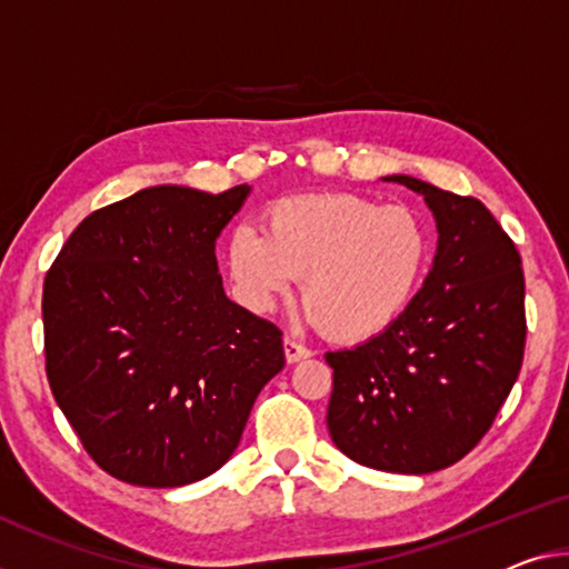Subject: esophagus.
Segmentation results:
<instances>
[{
    "mask_svg": "<svg viewBox=\"0 0 569 569\" xmlns=\"http://www.w3.org/2000/svg\"><path fill=\"white\" fill-rule=\"evenodd\" d=\"M284 358L287 363H297V361H305V358H310V351L305 348L302 343H297L292 338H284Z\"/></svg>",
    "mask_w": 569,
    "mask_h": 569,
    "instance_id": "esophagus-1",
    "label": "esophagus"
}]
</instances>
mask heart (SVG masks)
Wrapping results in <instances>:
<instances>
[{"mask_svg":"<svg viewBox=\"0 0 569 569\" xmlns=\"http://www.w3.org/2000/svg\"><path fill=\"white\" fill-rule=\"evenodd\" d=\"M267 233L236 226L226 267L241 302L267 312L295 277L308 318L330 340L366 343L412 308L432 261L425 218L358 196H295L267 208Z\"/></svg>","mask_w":569,"mask_h":569,"instance_id":"obj_1","label":"heart"}]
</instances>
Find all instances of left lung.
I'll list each match as a JSON object with an SVG mask.
<instances>
[{
    "mask_svg": "<svg viewBox=\"0 0 569 569\" xmlns=\"http://www.w3.org/2000/svg\"><path fill=\"white\" fill-rule=\"evenodd\" d=\"M381 180L425 198L437 251L395 328L326 353L333 369L328 430L366 468L425 476L476 448L521 371V257L480 200L409 174Z\"/></svg>",
    "mask_w": 569,
    "mask_h": 569,
    "instance_id": "left-lung-1",
    "label": "left lung"
}]
</instances>
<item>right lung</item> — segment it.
<instances>
[{
    "mask_svg": "<svg viewBox=\"0 0 569 569\" xmlns=\"http://www.w3.org/2000/svg\"><path fill=\"white\" fill-rule=\"evenodd\" d=\"M249 186L144 188L78 223L42 287L46 371L96 466L178 488L239 448L282 330L223 292L216 239Z\"/></svg>",
    "mask_w": 569,
    "mask_h": 569,
    "instance_id": "obj_1",
    "label": "right lung"
}]
</instances>
